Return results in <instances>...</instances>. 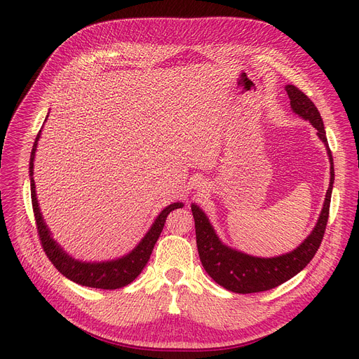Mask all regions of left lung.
<instances>
[{
  "label": "left lung",
  "instance_id": "1",
  "mask_svg": "<svg viewBox=\"0 0 359 359\" xmlns=\"http://www.w3.org/2000/svg\"><path fill=\"white\" fill-rule=\"evenodd\" d=\"M285 90L288 93L292 111L304 121H309L317 129V137L326 147L330 163L329 189L326 192L322 212L318 215L313 231L294 250L273 257L252 256L234 248H230L229 244H225L218 237L210 218L206 217L201 206H198L196 203L191 205L195 219L196 246L202 266L218 285L231 292L252 294L268 291L284 284V282L295 276L309 265L310 260L318 250L320 244H322L326 230L334 182V168L323 119L320 116L314 103L303 91H299L295 86L291 84H288Z\"/></svg>",
  "mask_w": 359,
  "mask_h": 359
}]
</instances>
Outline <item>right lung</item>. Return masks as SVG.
Masks as SVG:
<instances>
[{"mask_svg": "<svg viewBox=\"0 0 359 359\" xmlns=\"http://www.w3.org/2000/svg\"><path fill=\"white\" fill-rule=\"evenodd\" d=\"M48 116L49 115H46V119ZM41 134H42V129L39 130V134H37L32 148L30 163H29V177H30L32 205H33V212L36 218L37 233H39L46 256L53 263V266L56 269H58L65 278L74 280L75 284H80L90 288H100V290H118L130 284V282L134 280L145 268L147 262L151 253H153L156 243L163 231L167 215L177 208H183V202H175V203L167 205L165 208L157 215V218L154 219L149 230L145 233V236L129 253L116 259L102 260V262H87V260L75 259L68 252H65L61 244L52 237V233L41 212L39 201H37V196H36L33 165H34L37 142L41 140Z\"/></svg>", "mask_w": 359, "mask_h": 359, "instance_id": "1", "label": "right lung"}]
</instances>
